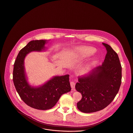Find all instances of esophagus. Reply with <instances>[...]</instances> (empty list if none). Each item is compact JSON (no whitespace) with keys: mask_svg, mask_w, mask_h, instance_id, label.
Returning a JSON list of instances; mask_svg holds the SVG:
<instances>
[{"mask_svg":"<svg viewBox=\"0 0 133 133\" xmlns=\"http://www.w3.org/2000/svg\"><path fill=\"white\" fill-rule=\"evenodd\" d=\"M70 83V85H71V87L72 89H74L75 87V82L74 81H71Z\"/></svg>","mask_w":133,"mask_h":133,"instance_id":"esophagus-1","label":"esophagus"}]
</instances>
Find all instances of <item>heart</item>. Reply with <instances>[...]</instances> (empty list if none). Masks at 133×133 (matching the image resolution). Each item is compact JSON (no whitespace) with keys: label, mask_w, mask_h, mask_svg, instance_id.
Segmentation results:
<instances>
[{"label":"heart","mask_w":133,"mask_h":133,"mask_svg":"<svg viewBox=\"0 0 133 133\" xmlns=\"http://www.w3.org/2000/svg\"><path fill=\"white\" fill-rule=\"evenodd\" d=\"M95 52V50L92 48L85 46L78 47L73 52L72 58L75 62H79L89 57Z\"/></svg>","instance_id":"obj_1"}]
</instances>
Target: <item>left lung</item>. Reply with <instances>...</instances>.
<instances>
[{
	"instance_id": "left-lung-1",
	"label": "left lung",
	"mask_w": 133,
	"mask_h": 133,
	"mask_svg": "<svg viewBox=\"0 0 133 133\" xmlns=\"http://www.w3.org/2000/svg\"><path fill=\"white\" fill-rule=\"evenodd\" d=\"M107 53L102 65L88 75L79 77L76 89L82 95L77 105L83 113L100 111L109 105L118 93L122 82V66L117 53L102 43Z\"/></svg>"
}]
</instances>
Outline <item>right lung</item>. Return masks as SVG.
Returning <instances> with one entry per match:
<instances>
[{
	"label": "right lung",
	"mask_w": 133,
	"mask_h": 133,
	"mask_svg": "<svg viewBox=\"0 0 133 133\" xmlns=\"http://www.w3.org/2000/svg\"><path fill=\"white\" fill-rule=\"evenodd\" d=\"M46 40H33L22 49L15 62L13 81L16 89L23 101L29 107L37 110L52 108L61 96L71 90L69 75L55 76L39 87H31L27 82L24 67V59L32 51L44 50Z\"/></svg>",
	"instance_id": "obj_1"
}]
</instances>
